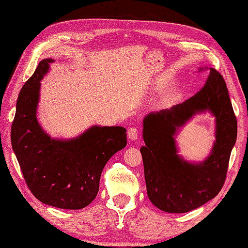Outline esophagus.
<instances>
[{"label": "esophagus", "mask_w": 248, "mask_h": 248, "mask_svg": "<svg viewBox=\"0 0 248 248\" xmlns=\"http://www.w3.org/2000/svg\"><path fill=\"white\" fill-rule=\"evenodd\" d=\"M128 138L130 140H136L138 138V129L136 126H131L128 130Z\"/></svg>", "instance_id": "obj_1"}]
</instances>
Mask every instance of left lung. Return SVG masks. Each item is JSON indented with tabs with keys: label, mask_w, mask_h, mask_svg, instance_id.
<instances>
[{
	"label": "left lung",
	"mask_w": 248,
	"mask_h": 248,
	"mask_svg": "<svg viewBox=\"0 0 248 248\" xmlns=\"http://www.w3.org/2000/svg\"><path fill=\"white\" fill-rule=\"evenodd\" d=\"M208 109L216 116V142L205 162L188 164L176 154V129L196 112ZM237 139V118L226 82L209 69L204 86L185 103L151 113L143 119L140 149L147 192L153 204L167 213H187L212 200L223 186L232 149Z\"/></svg>",
	"instance_id": "8db88e82"
}]
</instances>
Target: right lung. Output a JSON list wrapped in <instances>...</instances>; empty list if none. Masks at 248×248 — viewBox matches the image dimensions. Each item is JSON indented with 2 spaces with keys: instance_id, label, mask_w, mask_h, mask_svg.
I'll use <instances>...</instances> for the list:
<instances>
[{
  "instance_id": "right-lung-1",
  "label": "right lung",
  "mask_w": 248,
  "mask_h": 248,
  "mask_svg": "<svg viewBox=\"0 0 248 248\" xmlns=\"http://www.w3.org/2000/svg\"><path fill=\"white\" fill-rule=\"evenodd\" d=\"M53 60L40 62L25 82L11 125V144L25 182L36 199L63 209L84 208L99 189L101 172L126 145L123 126H92L71 140H55L36 120L40 80Z\"/></svg>"
}]
</instances>
